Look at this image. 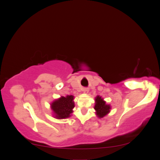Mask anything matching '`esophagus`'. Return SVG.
I'll list each match as a JSON object with an SVG mask.
<instances>
[{
	"label": "esophagus",
	"mask_w": 160,
	"mask_h": 160,
	"mask_svg": "<svg viewBox=\"0 0 160 160\" xmlns=\"http://www.w3.org/2000/svg\"><path fill=\"white\" fill-rule=\"evenodd\" d=\"M89 91V89L88 88H83V92L84 93H88Z\"/></svg>",
	"instance_id": "34e87169"
}]
</instances>
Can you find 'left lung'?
I'll return each instance as SVG.
<instances>
[{
  "instance_id": "obj_1",
  "label": "left lung",
  "mask_w": 160,
  "mask_h": 160,
  "mask_svg": "<svg viewBox=\"0 0 160 160\" xmlns=\"http://www.w3.org/2000/svg\"><path fill=\"white\" fill-rule=\"evenodd\" d=\"M95 105L94 109L96 111V115L99 118H102L107 115L111 109V106L106 104V102L101 97L98 95L95 99Z\"/></svg>"
}]
</instances>
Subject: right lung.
<instances>
[{
	"mask_svg": "<svg viewBox=\"0 0 160 160\" xmlns=\"http://www.w3.org/2000/svg\"><path fill=\"white\" fill-rule=\"evenodd\" d=\"M73 99L74 96L67 95L66 97H61L53 101L51 104V107L55 118L58 119L69 118L73 111L72 109L75 107Z\"/></svg>",
	"mask_w": 160,
	"mask_h": 160,
	"instance_id": "add662e5",
	"label": "right lung"
}]
</instances>
